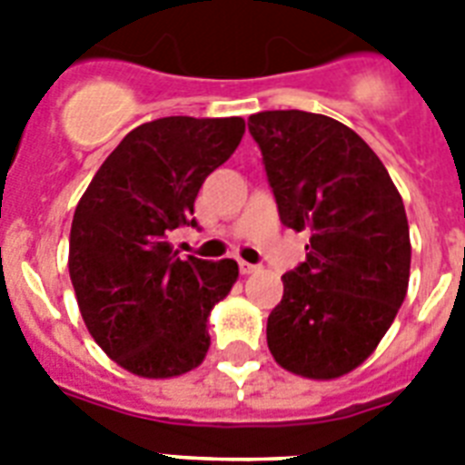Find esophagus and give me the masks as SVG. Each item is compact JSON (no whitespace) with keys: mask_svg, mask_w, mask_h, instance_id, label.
<instances>
[{"mask_svg":"<svg viewBox=\"0 0 465 465\" xmlns=\"http://www.w3.org/2000/svg\"><path fill=\"white\" fill-rule=\"evenodd\" d=\"M239 268L243 275H253V272H258L261 270V265H253V262H246V261H239Z\"/></svg>","mask_w":465,"mask_h":465,"instance_id":"obj_1","label":"esophagus"}]
</instances>
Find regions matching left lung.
Masks as SVG:
<instances>
[{"mask_svg": "<svg viewBox=\"0 0 465 465\" xmlns=\"http://www.w3.org/2000/svg\"><path fill=\"white\" fill-rule=\"evenodd\" d=\"M284 226L309 233L306 261L282 275L268 316L275 361L306 379H338L374 352L403 304L411 232L403 197L360 134L328 115L248 118Z\"/></svg>", "mask_w": 465, "mask_h": 465, "instance_id": "8db88e82", "label": "left lung"}]
</instances>
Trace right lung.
I'll return each instance as SVG.
<instances>
[{
    "label": "right lung",
    "instance_id": "1",
    "mask_svg": "<svg viewBox=\"0 0 465 465\" xmlns=\"http://www.w3.org/2000/svg\"><path fill=\"white\" fill-rule=\"evenodd\" d=\"M243 133V118L144 123L113 149L76 204L69 232L76 304L91 338L130 374L181 376L210 350L207 318L232 292L239 265L181 258L171 236L197 226V193Z\"/></svg>",
    "mask_w": 465,
    "mask_h": 465
}]
</instances>
